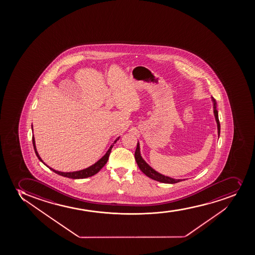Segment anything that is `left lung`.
Segmentation results:
<instances>
[{
  "label": "left lung",
  "instance_id": "8db88e82",
  "mask_svg": "<svg viewBox=\"0 0 255 255\" xmlns=\"http://www.w3.org/2000/svg\"><path fill=\"white\" fill-rule=\"evenodd\" d=\"M211 100L213 103L214 115H215V119L217 121L218 137H219L221 126H220L219 118H218V111L217 110V101H216V99H214L213 97H211ZM134 158H135L138 167L141 170V172L145 173V175L149 177V178L154 179V180L158 181V182L164 183V184H176V183H178L180 181H183V179H175V178H170L167 176L161 174L158 172H156V170H154L152 167H150L145 162V160L142 158V156L140 155V144H139V142L137 143L136 150L134 152Z\"/></svg>",
  "mask_w": 255,
  "mask_h": 255
}]
</instances>
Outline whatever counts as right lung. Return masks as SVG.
I'll return each instance as SVG.
<instances>
[{
	"mask_svg": "<svg viewBox=\"0 0 255 255\" xmlns=\"http://www.w3.org/2000/svg\"><path fill=\"white\" fill-rule=\"evenodd\" d=\"M32 130H33V126H32ZM119 138H120V137H118V138L114 141V143L111 145L110 149L108 150L106 154H105L101 159H99V161H98L96 163H94V164L92 165L90 167H88V168H85V169L76 171V172H69V173H64V172L56 171V170L53 169L51 167H48V166L43 162V160H42L41 157L38 155L37 149H36L34 136H33V148H34V151H35L36 156H38V160H39L40 162H43L44 164L46 165L47 167H49V169L52 170L53 172H55V173H57L59 175L63 176V177H66V178H73V179H79V178H88V177L95 175L96 173H99V171L102 169V167H104V165L107 163L108 159L110 157V152H111V149H112L113 146H114V145L116 143V141L119 140Z\"/></svg>",
	"mask_w": 255,
	"mask_h": 255,
	"instance_id": "obj_1",
	"label": "right lung"
}]
</instances>
